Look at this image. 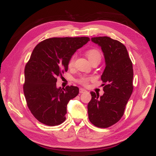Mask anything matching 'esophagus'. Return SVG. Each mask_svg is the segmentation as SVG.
<instances>
[{
  "label": "esophagus",
  "instance_id": "obj_1",
  "mask_svg": "<svg viewBox=\"0 0 156 156\" xmlns=\"http://www.w3.org/2000/svg\"><path fill=\"white\" fill-rule=\"evenodd\" d=\"M86 90L83 89V88H80V94H83V93H85L86 92Z\"/></svg>",
  "mask_w": 156,
  "mask_h": 156
}]
</instances>
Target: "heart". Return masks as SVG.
<instances>
[{"label":"heart","mask_w":156,"mask_h":156,"mask_svg":"<svg viewBox=\"0 0 156 156\" xmlns=\"http://www.w3.org/2000/svg\"><path fill=\"white\" fill-rule=\"evenodd\" d=\"M86 55L91 62H92L93 61H95V60H101V54L99 53V51L96 49H91L87 50L86 52ZM74 61L75 55H73V56H71V57L69 59V62H68V66L69 68L73 67L74 66ZM90 80H91V77L82 76H80L79 78L76 80V82L81 85L86 86Z\"/></svg>","instance_id":"obj_1"}]
</instances>
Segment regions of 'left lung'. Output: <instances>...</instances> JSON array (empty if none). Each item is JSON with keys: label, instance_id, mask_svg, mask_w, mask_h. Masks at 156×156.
<instances>
[{"label": "left lung", "instance_id": "left-lung-1", "mask_svg": "<svg viewBox=\"0 0 156 156\" xmlns=\"http://www.w3.org/2000/svg\"><path fill=\"white\" fill-rule=\"evenodd\" d=\"M91 41L101 47L105 69L101 75L104 94L101 97L91 91L87 105L90 121L99 128H108L124 115L126 105L133 91V68L126 47L109 37H96Z\"/></svg>", "mask_w": 156, "mask_h": 156}]
</instances>
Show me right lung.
<instances>
[{
    "label": "right lung",
    "instance_id": "1",
    "mask_svg": "<svg viewBox=\"0 0 156 156\" xmlns=\"http://www.w3.org/2000/svg\"><path fill=\"white\" fill-rule=\"evenodd\" d=\"M89 41L87 37H53L34 48L25 66L23 89L27 107L40 122L53 126L66 120L68 103L77 96L79 88H57V78L67 72L71 56Z\"/></svg>",
    "mask_w": 156,
    "mask_h": 156
}]
</instances>
